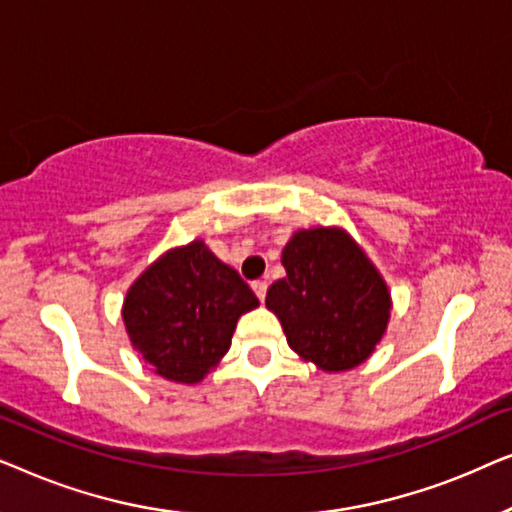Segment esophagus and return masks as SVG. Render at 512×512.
Here are the masks:
<instances>
[{
  "mask_svg": "<svg viewBox=\"0 0 512 512\" xmlns=\"http://www.w3.org/2000/svg\"><path fill=\"white\" fill-rule=\"evenodd\" d=\"M251 289H254L256 298L261 300V303H263V300H265V293H268V282H254V284H251Z\"/></svg>",
  "mask_w": 512,
  "mask_h": 512,
  "instance_id": "esophagus-1",
  "label": "esophagus"
}]
</instances>
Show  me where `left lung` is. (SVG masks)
<instances>
[{
    "label": "left lung",
    "instance_id": "obj_1",
    "mask_svg": "<svg viewBox=\"0 0 512 512\" xmlns=\"http://www.w3.org/2000/svg\"><path fill=\"white\" fill-rule=\"evenodd\" d=\"M286 277L265 296L300 359L345 373L370 359L391 317L389 286L345 228L296 230L282 249Z\"/></svg>",
    "mask_w": 512,
    "mask_h": 512
}]
</instances>
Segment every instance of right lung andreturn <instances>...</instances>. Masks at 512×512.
<instances>
[{"instance_id":"right-lung-1","label":"right lung","mask_w":512,"mask_h":512,"mask_svg":"<svg viewBox=\"0 0 512 512\" xmlns=\"http://www.w3.org/2000/svg\"><path fill=\"white\" fill-rule=\"evenodd\" d=\"M258 298L202 240L167 249L125 293L123 324L153 373L198 384L219 366Z\"/></svg>"}]
</instances>
